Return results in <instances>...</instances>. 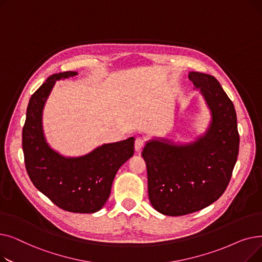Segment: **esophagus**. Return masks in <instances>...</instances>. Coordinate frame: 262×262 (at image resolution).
I'll return each instance as SVG.
<instances>
[{
  "label": "esophagus",
  "mask_w": 262,
  "mask_h": 262,
  "mask_svg": "<svg viewBox=\"0 0 262 262\" xmlns=\"http://www.w3.org/2000/svg\"><path fill=\"white\" fill-rule=\"evenodd\" d=\"M144 143H145V140L142 138V137H138V138H136V141H135L136 152H140L142 147L144 146Z\"/></svg>",
  "instance_id": "obj_1"
}]
</instances>
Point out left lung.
I'll return each mask as SVG.
<instances>
[{"instance_id": "8db88e82", "label": "left lung", "mask_w": 262, "mask_h": 262, "mask_svg": "<svg viewBox=\"0 0 262 262\" xmlns=\"http://www.w3.org/2000/svg\"><path fill=\"white\" fill-rule=\"evenodd\" d=\"M189 79L210 109L209 127L192 143L156 138L147 141L142 152L149 202L158 212L171 216L199 211L221 196L239 153L235 106L222 86L205 73L190 72Z\"/></svg>"}]
</instances>
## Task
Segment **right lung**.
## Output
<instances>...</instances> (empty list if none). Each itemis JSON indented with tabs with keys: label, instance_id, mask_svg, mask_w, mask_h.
Wrapping results in <instances>:
<instances>
[{
	"label": "right lung",
	"instance_id": "right-lung-1",
	"mask_svg": "<svg viewBox=\"0 0 262 262\" xmlns=\"http://www.w3.org/2000/svg\"><path fill=\"white\" fill-rule=\"evenodd\" d=\"M77 75L53 74L32 95L22 130L25 168L34 186L59 208L93 213L107 202L114 178L135 152V138L103 144L87 155L64 157L50 147L42 129V112L55 82Z\"/></svg>",
	"mask_w": 262,
	"mask_h": 262
}]
</instances>
